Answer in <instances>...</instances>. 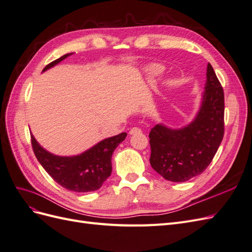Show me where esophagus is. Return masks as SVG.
Listing matches in <instances>:
<instances>
[{"mask_svg": "<svg viewBox=\"0 0 252 252\" xmlns=\"http://www.w3.org/2000/svg\"><path fill=\"white\" fill-rule=\"evenodd\" d=\"M142 130L138 127H133L130 129V131H129V134H135V133H140Z\"/></svg>", "mask_w": 252, "mask_h": 252, "instance_id": "1", "label": "esophagus"}]
</instances>
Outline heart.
Segmentation results:
<instances>
[{"label":"heart","mask_w":252,"mask_h":252,"mask_svg":"<svg viewBox=\"0 0 252 252\" xmlns=\"http://www.w3.org/2000/svg\"><path fill=\"white\" fill-rule=\"evenodd\" d=\"M146 72L150 78H157L164 72V67L159 64H151L146 68Z\"/></svg>","instance_id":"obj_1"}]
</instances>
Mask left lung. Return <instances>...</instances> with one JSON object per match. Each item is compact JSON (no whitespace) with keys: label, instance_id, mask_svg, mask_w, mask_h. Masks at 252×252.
<instances>
[{"label":"left lung","instance_id":"obj_1","mask_svg":"<svg viewBox=\"0 0 252 252\" xmlns=\"http://www.w3.org/2000/svg\"><path fill=\"white\" fill-rule=\"evenodd\" d=\"M201 107L187 126L151 129L150 165L166 180L182 183L201 174L211 163L224 136V91L208 63Z\"/></svg>","mask_w":252,"mask_h":252}]
</instances>
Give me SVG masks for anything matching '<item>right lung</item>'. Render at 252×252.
Instances as JSON below:
<instances>
[{"label": "right lung", "mask_w": 252, "mask_h": 252, "mask_svg": "<svg viewBox=\"0 0 252 252\" xmlns=\"http://www.w3.org/2000/svg\"><path fill=\"white\" fill-rule=\"evenodd\" d=\"M72 53L59 58L48 64L43 72L62 62ZM126 132L105 139L83 154L60 157L50 154L36 142L32 134V144L37 161L50 177L62 187L74 192H89L101 188L112 170L111 157L119 144L126 139Z\"/></svg>", "instance_id": "obj_1"}]
</instances>
